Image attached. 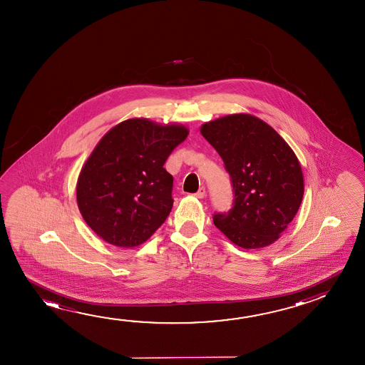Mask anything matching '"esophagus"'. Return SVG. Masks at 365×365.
<instances>
[{
	"label": "esophagus",
	"instance_id": "esophagus-1",
	"mask_svg": "<svg viewBox=\"0 0 365 365\" xmlns=\"http://www.w3.org/2000/svg\"><path fill=\"white\" fill-rule=\"evenodd\" d=\"M205 195H206V190H205V187H201V188L195 193V196L197 198H203L205 197Z\"/></svg>",
	"mask_w": 365,
	"mask_h": 365
}]
</instances>
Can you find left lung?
I'll use <instances>...</instances> for the list:
<instances>
[{"mask_svg": "<svg viewBox=\"0 0 365 365\" xmlns=\"http://www.w3.org/2000/svg\"><path fill=\"white\" fill-rule=\"evenodd\" d=\"M201 133L221 156L233 187V206L214 214L215 227L245 250L274 243L298 212L304 193L293 150L251 114L205 123Z\"/></svg>", "mask_w": 365, "mask_h": 365, "instance_id": "1", "label": "left lung"}]
</instances>
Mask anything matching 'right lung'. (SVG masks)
<instances>
[{"instance_id":"1","label":"right lung","mask_w":365,"mask_h":365,"mask_svg":"<svg viewBox=\"0 0 365 365\" xmlns=\"http://www.w3.org/2000/svg\"><path fill=\"white\" fill-rule=\"evenodd\" d=\"M183 125L127 120L96 145L78 175L76 197L85 222L117 247L149 240L173 207V177L164 167L185 141Z\"/></svg>"}]
</instances>
